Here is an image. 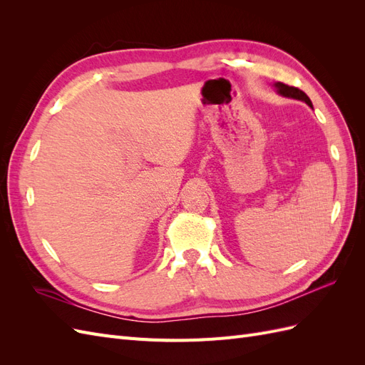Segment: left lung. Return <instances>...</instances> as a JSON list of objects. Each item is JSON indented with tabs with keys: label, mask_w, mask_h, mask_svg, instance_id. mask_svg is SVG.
<instances>
[{
	"label": "left lung",
	"mask_w": 365,
	"mask_h": 365,
	"mask_svg": "<svg viewBox=\"0 0 365 365\" xmlns=\"http://www.w3.org/2000/svg\"><path fill=\"white\" fill-rule=\"evenodd\" d=\"M274 88H275V91H277V94H280V96H283V97H288V98H295V101H302V102L307 103L309 106H311V108L314 109L311 98H309L302 90H298V88L289 86V85H284V83H282V82H275V83H274Z\"/></svg>",
	"instance_id": "left-lung-1"
}]
</instances>
